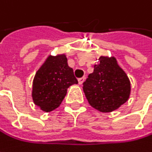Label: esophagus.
<instances>
[{
    "instance_id": "1",
    "label": "esophagus",
    "mask_w": 152,
    "mask_h": 152,
    "mask_svg": "<svg viewBox=\"0 0 152 152\" xmlns=\"http://www.w3.org/2000/svg\"><path fill=\"white\" fill-rule=\"evenodd\" d=\"M84 80H85V77H84V76H83V77L79 78V79H78V83H79V84H82V83L84 82Z\"/></svg>"
}]
</instances>
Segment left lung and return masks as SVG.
<instances>
[{
  "mask_svg": "<svg viewBox=\"0 0 152 152\" xmlns=\"http://www.w3.org/2000/svg\"><path fill=\"white\" fill-rule=\"evenodd\" d=\"M83 83L89 104L95 109L109 113L123 105L130 94V82L119 67L115 58L101 56Z\"/></svg>",
  "mask_w": 152,
  "mask_h": 152,
  "instance_id": "left-lung-1",
  "label": "left lung"
}]
</instances>
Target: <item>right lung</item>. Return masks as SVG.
<instances>
[{
    "label": "right lung",
    "instance_id": "add662e5",
    "mask_svg": "<svg viewBox=\"0 0 152 152\" xmlns=\"http://www.w3.org/2000/svg\"><path fill=\"white\" fill-rule=\"evenodd\" d=\"M77 83L73 69L68 65L65 54L49 56L34 77L33 101L41 110L51 112L61 104L68 88Z\"/></svg>",
    "mask_w": 152,
    "mask_h": 152
}]
</instances>
